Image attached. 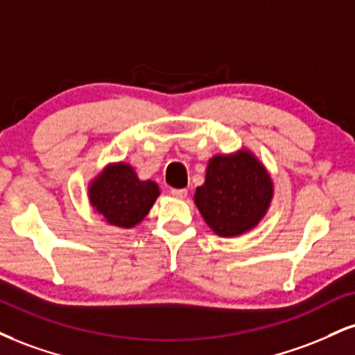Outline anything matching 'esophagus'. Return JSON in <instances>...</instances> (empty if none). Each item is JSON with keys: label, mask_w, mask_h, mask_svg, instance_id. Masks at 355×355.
<instances>
[{"label": "esophagus", "mask_w": 355, "mask_h": 355, "mask_svg": "<svg viewBox=\"0 0 355 355\" xmlns=\"http://www.w3.org/2000/svg\"><path fill=\"white\" fill-rule=\"evenodd\" d=\"M170 193L173 196H177V198H185L187 193H189V190L187 189H172L170 190Z\"/></svg>", "instance_id": "34e87169"}]
</instances>
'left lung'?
<instances>
[{"label": "left lung", "instance_id": "left-lung-1", "mask_svg": "<svg viewBox=\"0 0 355 355\" xmlns=\"http://www.w3.org/2000/svg\"><path fill=\"white\" fill-rule=\"evenodd\" d=\"M272 198V182L253 153L216 155L208 162L195 203L220 236H238L259 223Z\"/></svg>", "mask_w": 355, "mask_h": 355}]
</instances>
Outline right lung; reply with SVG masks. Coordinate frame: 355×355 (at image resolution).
Listing matches in <instances>:
<instances>
[{"instance_id": "obj_1", "label": "right lung", "mask_w": 355, "mask_h": 355, "mask_svg": "<svg viewBox=\"0 0 355 355\" xmlns=\"http://www.w3.org/2000/svg\"><path fill=\"white\" fill-rule=\"evenodd\" d=\"M159 195L155 182L139 180L127 164L109 165L89 187L92 207L105 221L121 228L140 223Z\"/></svg>"}]
</instances>
